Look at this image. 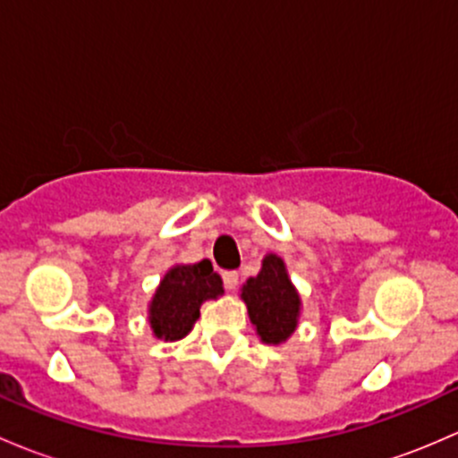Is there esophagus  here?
<instances>
[{
	"instance_id": "1",
	"label": "esophagus",
	"mask_w": 458,
	"mask_h": 458,
	"mask_svg": "<svg viewBox=\"0 0 458 458\" xmlns=\"http://www.w3.org/2000/svg\"><path fill=\"white\" fill-rule=\"evenodd\" d=\"M238 280H240L238 271H225V273H223V282H225V286H227L229 291L238 286Z\"/></svg>"
}]
</instances>
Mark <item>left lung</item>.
<instances>
[{"label": "left lung", "mask_w": 458, "mask_h": 458, "mask_svg": "<svg viewBox=\"0 0 458 458\" xmlns=\"http://www.w3.org/2000/svg\"><path fill=\"white\" fill-rule=\"evenodd\" d=\"M242 300L262 342H284L298 327L300 295L286 276L282 258L273 253L262 260V271L242 286Z\"/></svg>", "instance_id": "left-lung-1"}]
</instances>
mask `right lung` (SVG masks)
<instances>
[{
    "instance_id": "1",
    "label": "right lung",
    "mask_w": 458,
    "mask_h": 458,
    "mask_svg": "<svg viewBox=\"0 0 458 458\" xmlns=\"http://www.w3.org/2000/svg\"><path fill=\"white\" fill-rule=\"evenodd\" d=\"M223 295V280L209 260L169 268L149 306V324L160 339H181L200 318L205 300Z\"/></svg>"
}]
</instances>
